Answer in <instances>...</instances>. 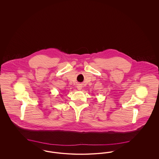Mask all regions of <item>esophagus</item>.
<instances>
[{
  "label": "esophagus",
  "instance_id": "1",
  "mask_svg": "<svg viewBox=\"0 0 159 159\" xmlns=\"http://www.w3.org/2000/svg\"><path fill=\"white\" fill-rule=\"evenodd\" d=\"M82 88V86H81V85H78V86H77V89H78L79 90H81Z\"/></svg>",
  "mask_w": 159,
  "mask_h": 159
}]
</instances>
